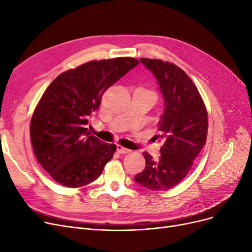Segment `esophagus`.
<instances>
[{
    "mask_svg": "<svg viewBox=\"0 0 252 252\" xmlns=\"http://www.w3.org/2000/svg\"><path fill=\"white\" fill-rule=\"evenodd\" d=\"M116 151H117L119 154H126V153L130 152V150H128V149L123 147L122 145H117V146H116Z\"/></svg>",
    "mask_w": 252,
    "mask_h": 252,
    "instance_id": "34e87169",
    "label": "esophagus"
}]
</instances>
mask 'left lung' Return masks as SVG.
Returning <instances> with one entry per match:
<instances>
[{
  "label": "left lung",
  "mask_w": 252,
  "mask_h": 252,
  "mask_svg": "<svg viewBox=\"0 0 252 252\" xmlns=\"http://www.w3.org/2000/svg\"><path fill=\"white\" fill-rule=\"evenodd\" d=\"M140 61L157 79L164 112L158 123L159 134L154 137L162 142L160 156L154 160L144 152L146 165L135 181L153 191L169 190L186 178L206 143L207 111L196 86L179 66L159 59Z\"/></svg>",
  "instance_id": "obj_1"
}]
</instances>
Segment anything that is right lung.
Segmentation results:
<instances>
[{"instance_id": "obj_1", "label": "right lung", "mask_w": 252, "mask_h": 252, "mask_svg": "<svg viewBox=\"0 0 252 252\" xmlns=\"http://www.w3.org/2000/svg\"><path fill=\"white\" fill-rule=\"evenodd\" d=\"M139 64L131 57L93 60L58 75L38 101L31 121L34 155L57 183L79 188L102 174L116 150L88 131L104 92Z\"/></svg>"}]
</instances>
